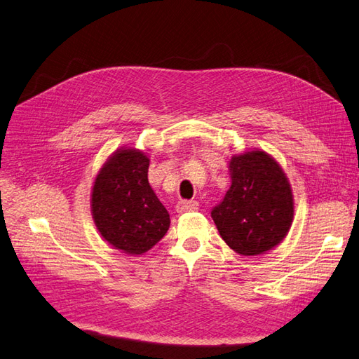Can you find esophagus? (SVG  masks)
I'll list each match as a JSON object with an SVG mask.
<instances>
[{"label": "esophagus", "mask_w": 359, "mask_h": 359, "mask_svg": "<svg viewBox=\"0 0 359 359\" xmlns=\"http://www.w3.org/2000/svg\"><path fill=\"white\" fill-rule=\"evenodd\" d=\"M199 208V203L196 201H181L177 205L178 212H187V211H196Z\"/></svg>", "instance_id": "obj_1"}]
</instances>
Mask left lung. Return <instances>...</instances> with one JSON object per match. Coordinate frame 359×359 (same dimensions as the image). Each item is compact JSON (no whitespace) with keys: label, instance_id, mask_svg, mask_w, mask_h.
Returning a JSON list of instances; mask_svg holds the SVG:
<instances>
[{"label":"left lung","instance_id":"8db88e82","mask_svg":"<svg viewBox=\"0 0 359 359\" xmlns=\"http://www.w3.org/2000/svg\"><path fill=\"white\" fill-rule=\"evenodd\" d=\"M231 187L212 208L220 237L238 255L255 257L285 238L294 217L290 181L270 154L254 149L232 156Z\"/></svg>","mask_w":359,"mask_h":359}]
</instances>
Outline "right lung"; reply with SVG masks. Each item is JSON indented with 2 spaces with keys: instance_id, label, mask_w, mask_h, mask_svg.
<instances>
[{
  "instance_id": "obj_1",
  "label": "right lung",
  "mask_w": 359,
  "mask_h": 359,
  "mask_svg": "<svg viewBox=\"0 0 359 359\" xmlns=\"http://www.w3.org/2000/svg\"><path fill=\"white\" fill-rule=\"evenodd\" d=\"M149 157L122 147L102 164L90 193L92 217L101 237L127 255H143L170 226V217L148 181Z\"/></svg>"
}]
</instances>
